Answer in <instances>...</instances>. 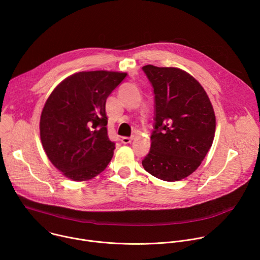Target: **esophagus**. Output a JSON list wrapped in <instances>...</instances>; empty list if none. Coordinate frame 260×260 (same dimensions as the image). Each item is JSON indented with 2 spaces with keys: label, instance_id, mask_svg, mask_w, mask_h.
Masks as SVG:
<instances>
[{
  "label": "esophagus",
  "instance_id": "esophagus-1",
  "mask_svg": "<svg viewBox=\"0 0 260 260\" xmlns=\"http://www.w3.org/2000/svg\"><path fill=\"white\" fill-rule=\"evenodd\" d=\"M133 140H134V137H122L121 138V142L123 144H129V143H132Z\"/></svg>",
  "mask_w": 260,
  "mask_h": 260
}]
</instances>
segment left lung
Returning a JSON list of instances; mask_svg holds the SVG:
<instances>
[{
    "label": "left lung",
    "instance_id": "obj_1",
    "mask_svg": "<svg viewBox=\"0 0 260 260\" xmlns=\"http://www.w3.org/2000/svg\"><path fill=\"white\" fill-rule=\"evenodd\" d=\"M142 69L153 86L155 108L151 148L142 165L160 180H182L201 166L212 146L216 128L213 106L187 72L152 64Z\"/></svg>",
    "mask_w": 260,
    "mask_h": 260
}]
</instances>
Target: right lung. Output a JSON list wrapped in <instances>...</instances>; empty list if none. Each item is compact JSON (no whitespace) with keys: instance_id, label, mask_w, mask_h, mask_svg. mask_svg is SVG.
Returning <instances> with one entry per match:
<instances>
[{"instance_id":"obj_1","label":"right lung","mask_w":260,"mask_h":260,"mask_svg":"<svg viewBox=\"0 0 260 260\" xmlns=\"http://www.w3.org/2000/svg\"><path fill=\"white\" fill-rule=\"evenodd\" d=\"M125 77L120 72H79L47 99L40 118L41 142L51 164L67 178L90 180L112 159L115 143L108 137L106 101Z\"/></svg>"}]
</instances>
